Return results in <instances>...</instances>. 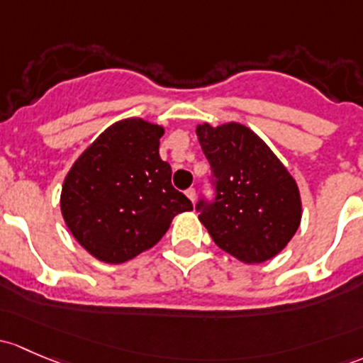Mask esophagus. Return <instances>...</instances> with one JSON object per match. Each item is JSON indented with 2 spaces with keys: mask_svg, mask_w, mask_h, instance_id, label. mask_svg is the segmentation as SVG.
Wrapping results in <instances>:
<instances>
[{
  "mask_svg": "<svg viewBox=\"0 0 363 363\" xmlns=\"http://www.w3.org/2000/svg\"><path fill=\"white\" fill-rule=\"evenodd\" d=\"M186 196H188L189 200H191L193 203H194V200H196V189H194V188H189L188 191H186Z\"/></svg>",
  "mask_w": 363,
  "mask_h": 363,
  "instance_id": "obj_1",
  "label": "esophagus"
}]
</instances>
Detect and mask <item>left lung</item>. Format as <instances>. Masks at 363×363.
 <instances>
[{
    "instance_id": "1",
    "label": "left lung",
    "mask_w": 363,
    "mask_h": 363,
    "mask_svg": "<svg viewBox=\"0 0 363 363\" xmlns=\"http://www.w3.org/2000/svg\"><path fill=\"white\" fill-rule=\"evenodd\" d=\"M212 169L216 198L196 203L212 240L242 262H264L281 252L301 224L299 188L284 163L245 125H198Z\"/></svg>"
}]
</instances>
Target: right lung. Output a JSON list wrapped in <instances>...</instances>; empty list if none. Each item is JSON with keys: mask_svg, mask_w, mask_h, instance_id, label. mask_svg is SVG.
<instances>
[{"mask_svg": "<svg viewBox=\"0 0 363 363\" xmlns=\"http://www.w3.org/2000/svg\"><path fill=\"white\" fill-rule=\"evenodd\" d=\"M163 127L140 118L116 121L67 172L60 211L79 245L109 264L130 261L162 240L193 203L172 186L160 158Z\"/></svg>", "mask_w": 363, "mask_h": 363, "instance_id": "add662e5", "label": "right lung"}]
</instances>
